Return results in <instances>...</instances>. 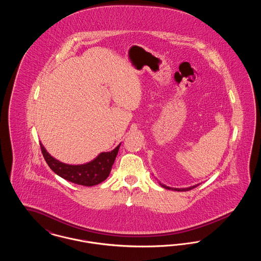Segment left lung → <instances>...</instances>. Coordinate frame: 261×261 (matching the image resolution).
Returning <instances> with one entry per match:
<instances>
[{"mask_svg": "<svg viewBox=\"0 0 261 261\" xmlns=\"http://www.w3.org/2000/svg\"><path fill=\"white\" fill-rule=\"evenodd\" d=\"M161 186L163 187L164 189H168V190H173V191H178V192H185V191H190V190H193L194 188L199 186V185H196V186L189 187V188H184V189H177V188H170V187L165 186L162 183H160Z\"/></svg>", "mask_w": 261, "mask_h": 261, "instance_id": "left-lung-1", "label": "left lung"}]
</instances>
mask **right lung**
Listing matches in <instances>:
<instances>
[{
	"label": "right lung",
	"instance_id": "1",
	"mask_svg": "<svg viewBox=\"0 0 261 261\" xmlns=\"http://www.w3.org/2000/svg\"><path fill=\"white\" fill-rule=\"evenodd\" d=\"M41 150L50 169L63 179L82 186H95L105 181L112 170L120 144L108 152H101L92 162L81 165L65 164L54 159L40 143Z\"/></svg>",
	"mask_w": 261,
	"mask_h": 261
}]
</instances>
